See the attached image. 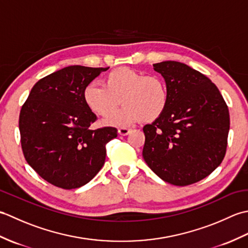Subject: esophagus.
I'll use <instances>...</instances> for the list:
<instances>
[{"label":"esophagus","instance_id":"1","mask_svg":"<svg viewBox=\"0 0 248 248\" xmlns=\"http://www.w3.org/2000/svg\"><path fill=\"white\" fill-rule=\"evenodd\" d=\"M131 131H132V129H130V128H125V127H121V128H119L118 129V133H119V135H128Z\"/></svg>","mask_w":248,"mask_h":248}]
</instances>
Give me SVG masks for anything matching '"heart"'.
Masks as SVG:
<instances>
[{"instance_id": "heart-1", "label": "heart", "mask_w": 248, "mask_h": 248, "mask_svg": "<svg viewBox=\"0 0 248 248\" xmlns=\"http://www.w3.org/2000/svg\"><path fill=\"white\" fill-rule=\"evenodd\" d=\"M83 100L93 113L108 115L105 124L123 127L140 120L152 123L159 119L170 103V92L162 77L144 76L140 71L120 67L104 77L103 85L87 84L83 91ZM120 101L125 105L115 111Z\"/></svg>"}]
</instances>
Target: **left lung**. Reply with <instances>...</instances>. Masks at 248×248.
Returning a JSON list of instances; mask_svg holds the SVG:
<instances>
[{
    "instance_id": "obj_1",
    "label": "left lung",
    "mask_w": 248,
    "mask_h": 248,
    "mask_svg": "<svg viewBox=\"0 0 248 248\" xmlns=\"http://www.w3.org/2000/svg\"><path fill=\"white\" fill-rule=\"evenodd\" d=\"M170 92L159 119L143 128L144 160L162 180L184 186L202 180L222 163L230 125L229 110L215 84L175 61L154 65Z\"/></svg>"
}]
</instances>
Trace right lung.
<instances>
[{
    "mask_svg": "<svg viewBox=\"0 0 248 248\" xmlns=\"http://www.w3.org/2000/svg\"><path fill=\"white\" fill-rule=\"evenodd\" d=\"M108 68L68 66L31 88L19 117L26 162L46 181L72 189L88 183L101 170L107 145L117 129L91 130L97 116L83 100V91Z\"/></svg>",
    "mask_w": 248,
    "mask_h": 248,
    "instance_id": "1",
    "label": "right lung"
}]
</instances>
